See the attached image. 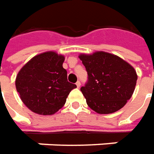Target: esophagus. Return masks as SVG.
<instances>
[{
  "label": "esophagus",
  "mask_w": 154,
  "mask_h": 154,
  "mask_svg": "<svg viewBox=\"0 0 154 154\" xmlns=\"http://www.w3.org/2000/svg\"><path fill=\"white\" fill-rule=\"evenodd\" d=\"M76 85H77V87L78 88L80 87V82H79V81H77V82H76Z\"/></svg>",
  "instance_id": "obj_1"
}]
</instances>
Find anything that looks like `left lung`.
<instances>
[{
  "label": "left lung",
  "mask_w": 154,
  "mask_h": 154,
  "mask_svg": "<svg viewBox=\"0 0 154 154\" xmlns=\"http://www.w3.org/2000/svg\"><path fill=\"white\" fill-rule=\"evenodd\" d=\"M88 79L80 91L89 107L99 114L118 111L132 97L137 75L123 59L111 54L96 52L79 56Z\"/></svg>",
  "instance_id": "left-lung-1"
}]
</instances>
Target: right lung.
Returning a JSON list of instances; mask_svg holds the SVG:
<instances>
[{
    "label": "right lung",
    "mask_w": 154,
    "mask_h": 154,
    "mask_svg": "<svg viewBox=\"0 0 154 154\" xmlns=\"http://www.w3.org/2000/svg\"><path fill=\"white\" fill-rule=\"evenodd\" d=\"M64 57L55 52L37 55L24 65L16 79L22 102L35 113L52 115L59 111L76 85L67 79Z\"/></svg>",
    "instance_id": "1"
}]
</instances>
